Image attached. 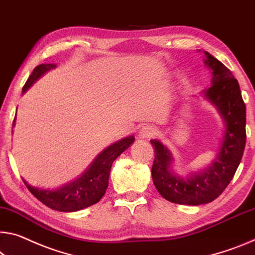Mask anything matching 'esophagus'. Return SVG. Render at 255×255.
<instances>
[{"mask_svg":"<svg viewBox=\"0 0 255 255\" xmlns=\"http://www.w3.org/2000/svg\"><path fill=\"white\" fill-rule=\"evenodd\" d=\"M156 134V128L153 127V126H143L142 128L139 129L138 131V136L140 138H148V137H152Z\"/></svg>","mask_w":255,"mask_h":255,"instance_id":"34e87169","label":"esophagus"}]
</instances>
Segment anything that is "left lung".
<instances>
[{"instance_id":"left-lung-1","label":"left lung","mask_w":255,"mask_h":255,"mask_svg":"<svg viewBox=\"0 0 255 255\" xmlns=\"http://www.w3.org/2000/svg\"><path fill=\"white\" fill-rule=\"evenodd\" d=\"M205 66L211 69V86L204 90V98L217 108L226 125L221 147L212 164L187 178L177 176L171 169L169 149L156 139L152 178L157 192L165 200L177 204L200 205L216 200L229 185L241 163L246 142V107L240 85L227 67L208 52Z\"/></svg>"}]
</instances>
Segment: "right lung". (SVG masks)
Listing matches in <instances>:
<instances>
[{
  "label": "right lung",
  "mask_w": 255,
  "mask_h": 255,
  "mask_svg": "<svg viewBox=\"0 0 255 255\" xmlns=\"http://www.w3.org/2000/svg\"><path fill=\"white\" fill-rule=\"evenodd\" d=\"M56 66L53 63L39 64L31 72L29 78L22 87V93H25L40 76L45 74L50 69H53ZM15 125V118L13 126ZM135 140L134 136H129L126 138L110 145L103 152H101L98 157L93 161L90 168L85 171L79 178L71 181L66 186H62L54 191L48 189H39L34 186H30L25 179L23 183L29 189L36 199L39 200L46 207L61 212H74L85 209L91 205L98 203L106 194L109 185V176H110L111 165L125 149L129 147Z\"/></svg>",
  "instance_id": "add662e5"
}]
</instances>
